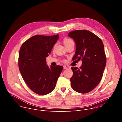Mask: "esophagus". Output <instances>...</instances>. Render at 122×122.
Returning <instances> with one entry per match:
<instances>
[{
	"label": "esophagus",
	"instance_id": "obj_1",
	"mask_svg": "<svg viewBox=\"0 0 122 122\" xmlns=\"http://www.w3.org/2000/svg\"><path fill=\"white\" fill-rule=\"evenodd\" d=\"M70 67L68 66H64V69H67V68H69Z\"/></svg>",
	"mask_w": 122,
	"mask_h": 122
}]
</instances>
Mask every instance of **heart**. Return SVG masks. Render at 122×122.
<instances>
[{
  "instance_id": "b5f03b06",
  "label": "heart",
  "mask_w": 122,
  "mask_h": 122,
  "mask_svg": "<svg viewBox=\"0 0 122 122\" xmlns=\"http://www.w3.org/2000/svg\"><path fill=\"white\" fill-rule=\"evenodd\" d=\"M64 43L65 45H68L70 43H74L73 41L70 39V38H65L64 39Z\"/></svg>"
}]
</instances>
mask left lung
I'll use <instances>...</instances> for the list:
<instances>
[{"label":"left lung","mask_w":122,"mask_h":122,"mask_svg":"<svg viewBox=\"0 0 122 122\" xmlns=\"http://www.w3.org/2000/svg\"><path fill=\"white\" fill-rule=\"evenodd\" d=\"M68 36L76 43L72 60L82 61L80 68L71 67L73 72L71 78V87L80 93H88L100 82L106 65L103 43L95 34L85 30L70 32Z\"/></svg>","instance_id":"obj_1"}]
</instances>
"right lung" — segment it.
I'll return each instance as SVG.
<instances>
[{"label": "right lung", "instance_id": "add662e5", "mask_svg": "<svg viewBox=\"0 0 122 122\" xmlns=\"http://www.w3.org/2000/svg\"><path fill=\"white\" fill-rule=\"evenodd\" d=\"M59 38L54 36L38 35L28 39L22 45L18 66L22 77L34 93L45 95L53 91L63 66L46 64V58Z\"/></svg>", "mask_w": 122, "mask_h": 122}]
</instances>
